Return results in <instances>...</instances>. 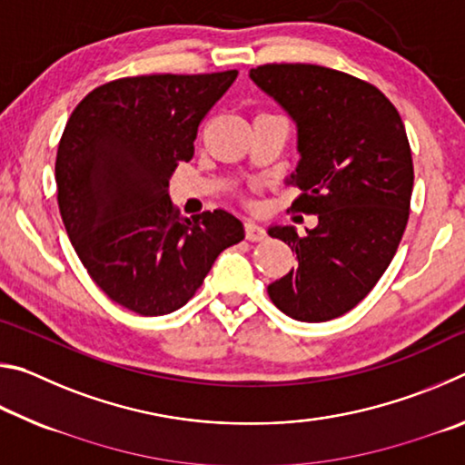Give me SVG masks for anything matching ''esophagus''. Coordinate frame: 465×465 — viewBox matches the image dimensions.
Here are the masks:
<instances>
[{
    "mask_svg": "<svg viewBox=\"0 0 465 465\" xmlns=\"http://www.w3.org/2000/svg\"><path fill=\"white\" fill-rule=\"evenodd\" d=\"M243 232H246V240L248 242H262L266 238V232L261 225L254 222H246L243 223Z\"/></svg>",
    "mask_w": 465,
    "mask_h": 465,
    "instance_id": "34e87169",
    "label": "esophagus"
}]
</instances>
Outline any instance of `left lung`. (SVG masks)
Here are the masks:
<instances>
[{
	"mask_svg": "<svg viewBox=\"0 0 465 465\" xmlns=\"http://www.w3.org/2000/svg\"><path fill=\"white\" fill-rule=\"evenodd\" d=\"M250 77L297 123L302 160L289 184L302 194L291 209L318 215L305 235L269 230L297 254L269 295L293 320H334L367 297L404 235L414 184L404 123L373 84L336 69L266 63Z\"/></svg>",
	"mask_w": 465,
	"mask_h": 465,
	"instance_id": "obj_1",
	"label": "left lung"
}]
</instances>
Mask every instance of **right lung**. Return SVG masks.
Wrapping results in <instances>:
<instances>
[{
    "instance_id": "obj_1",
    "label": "right lung",
    "mask_w": 465,
    "mask_h": 465,
    "mask_svg": "<svg viewBox=\"0 0 465 465\" xmlns=\"http://www.w3.org/2000/svg\"><path fill=\"white\" fill-rule=\"evenodd\" d=\"M238 72L121 77L69 116L54 178L69 240L92 281L139 316L176 312L215 258L243 240L223 209L180 217L168 178L191 162L201 121Z\"/></svg>"
}]
</instances>
